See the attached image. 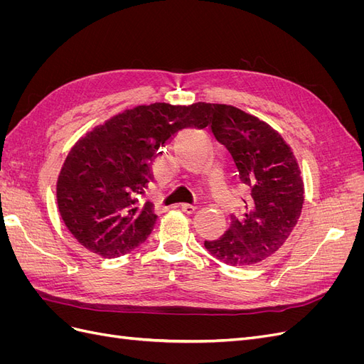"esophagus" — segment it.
I'll use <instances>...</instances> for the list:
<instances>
[{
    "label": "esophagus",
    "instance_id": "1",
    "mask_svg": "<svg viewBox=\"0 0 364 364\" xmlns=\"http://www.w3.org/2000/svg\"><path fill=\"white\" fill-rule=\"evenodd\" d=\"M181 209L185 214H193V213H196L197 208H196V205H191V203H182Z\"/></svg>",
    "mask_w": 364,
    "mask_h": 364
}]
</instances>
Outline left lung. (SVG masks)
<instances>
[{"mask_svg": "<svg viewBox=\"0 0 364 364\" xmlns=\"http://www.w3.org/2000/svg\"><path fill=\"white\" fill-rule=\"evenodd\" d=\"M214 138L232 156L250 191L245 214L230 215L226 232L205 247L229 266H252L273 255L301 217L304 182L291 149L267 123L234 106L211 105Z\"/></svg>", "mask_w": 364, "mask_h": 364, "instance_id": "obj_1", "label": "left lung"}]
</instances>
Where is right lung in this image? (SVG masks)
Returning a JSON list of instances; mask_svg holds the SVG:
<instances>
[{
	"label": "right lung",
	"mask_w": 364,
	"mask_h": 364,
	"mask_svg": "<svg viewBox=\"0 0 364 364\" xmlns=\"http://www.w3.org/2000/svg\"><path fill=\"white\" fill-rule=\"evenodd\" d=\"M208 103L136 106L97 126L75 142L58 179L63 223L82 246L117 258L144 243L158 215L141 197L150 164L185 127L209 124Z\"/></svg>",
	"instance_id": "add662e5"
}]
</instances>
